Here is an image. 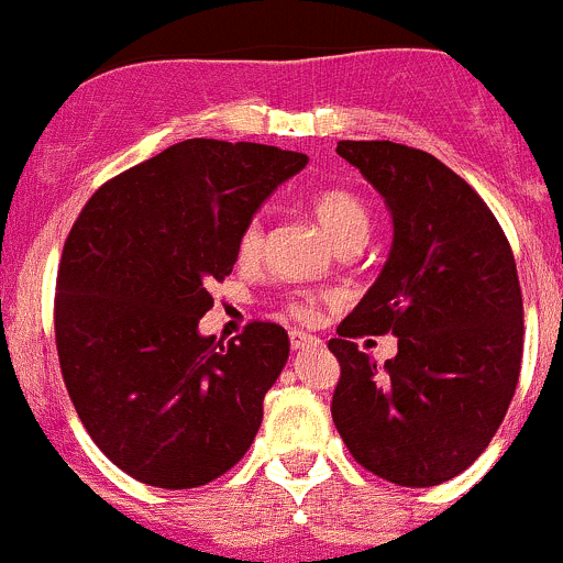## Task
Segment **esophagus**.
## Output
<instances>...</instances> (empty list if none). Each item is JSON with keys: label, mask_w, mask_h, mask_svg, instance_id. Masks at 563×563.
<instances>
[{"label": "esophagus", "mask_w": 563, "mask_h": 563, "mask_svg": "<svg viewBox=\"0 0 563 563\" xmlns=\"http://www.w3.org/2000/svg\"><path fill=\"white\" fill-rule=\"evenodd\" d=\"M317 342H320V339H317L314 333L300 331V328H292V331H289V344H292V350L309 347V344H317Z\"/></svg>", "instance_id": "esophagus-1"}]
</instances>
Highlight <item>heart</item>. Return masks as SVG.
Wrapping results in <instances>:
<instances>
[{
  "mask_svg": "<svg viewBox=\"0 0 563 563\" xmlns=\"http://www.w3.org/2000/svg\"><path fill=\"white\" fill-rule=\"evenodd\" d=\"M309 210L314 213V219L320 221L322 230L328 232V238H331L339 249L355 241L364 243L366 230H369V210H366V202L355 191L339 186L320 188V191H314L309 197ZM263 243L265 221L260 219V216H252V219L243 224L241 235H238V263H257L260 254H263ZM284 309L292 317H309L311 311H314V295H287Z\"/></svg>",
  "mask_w": 563,
  "mask_h": 563,
  "instance_id": "1",
  "label": "heart"
}]
</instances>
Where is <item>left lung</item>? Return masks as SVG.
<instances>
[{
    "label": "left lung",
    "mask_w": 563,
    "mask_h": 563,
    "mask_svg": "<svg viewBox=\"0 0 563 563\" xmlns=\"http://www.w3.org/2000/svg\"><path fill=\"white\" fill-rule=\"evenodd\" d=\"M336 153L383 194L394 243L380 276L339 322L331 416L375 476L432 487L463 473L498 432L522 361L515 254L482 197L424 150L339 142ZM394 332L377 367L354 339Z\"/></svg>",
    "instance_id": "1"
}]
</instances>
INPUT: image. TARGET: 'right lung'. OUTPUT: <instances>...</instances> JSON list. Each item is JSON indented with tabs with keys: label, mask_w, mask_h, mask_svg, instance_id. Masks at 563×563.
Wrapping results in <instances>:
<instances>
[{
	"label": "right lung",
	"mask_w": 563,
	"mask_h": 563,
	"mask_svg": "<svg viewBox=\"0 0 563 563\" xmlns=\"http://www.w3.org/2000/svg\"><path fill=\"white\" fill-rule=\"evenodd\" d=\"M306 161L186 139L103 183L70 227L54 295L59 369L95 446L136 482L202 487L252 446L287 331L254 320L224 344L197 325L243 224Z\"/></svg>",
	"instance_id": "add662e5"
}]
</instances>
